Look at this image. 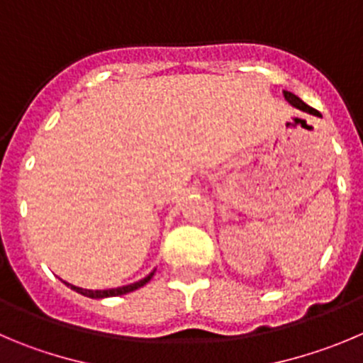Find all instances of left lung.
Instances as JSON below:
<instances>
[{
    "instance_id": "left-lung-1",
    "label": "left lung",
    "mask_w": 363,
    "mask_h": 363,
    "mask_svg": "<svg viewBox=\"0 0 363 363\" xmlns=\"http://www.w3.org/2000/svg\"><path fill=\"white\" fill-rule=\"evenodd\" d=\"M283 94H284V100L289 101V104L292 105V107H296V109L304 111V113H308V114H313V116H320L319 111H315L313 107H310V105L304 104V101L301 100L299 96H296V94L290 93V91H283Z\"/></svg>"
}]
</instances>
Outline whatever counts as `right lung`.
Wrapping results in <instances>:
<instances>
[{
	"mask_svg": "<svg viewBox=\"0 0 363 363\" xmlns=\"http://www.w3.org/2000/svg\"><path fill=\"white\" fill-rule=\"evenodd\" d=\"M152 276H154V272H150L147 277H143V279L135 281V283L125 284V286H118V289H109V290H87V289H80V286H74V284L71 283H66V281H64V283H66L71 290L82 294V296L86 297H91V299H104V297H116V296H123V294H128V292H134V290L145 286V284L152 279Z\"/></svg>",
	"mask_w": 363,
	"mask_h": 363,
	"instance_id": "obj_1",
	"label": "right lung"
}]
</instances>
